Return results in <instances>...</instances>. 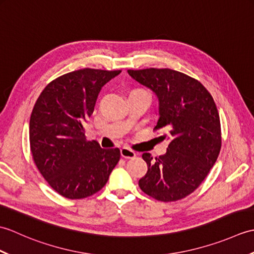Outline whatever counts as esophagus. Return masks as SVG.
<instances>
[{"mask_svg":"<svg viewBox=\"0 0 254 254\" xmlns=\"http://www.w3.org/2000/svg\"><path fill=\"white\" fill-rule=\"evenodd\" d=\"M121 156L123 158L126 159H130V158H134L136 156L135 152L134 150H132L131 148L128 147H122L121 148Z\"/></svg>","mask_w":254,"mask_h":254,"instance_id":"34e87169","label":"esophagus"}]
</instances>
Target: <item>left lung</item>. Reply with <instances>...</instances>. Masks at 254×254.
<instances>
[{
    "label": "left lung",
    "instance_id": "obj_1",
    "mask_svg": "<svg viewBox=\"0 0 254 254\" xmlns=\"http://www.w3.org/2000/svg\"><path fill=\"white\" fill-rule=\"evenodd\" d=\"M157 95L159 118L154 131L165 130L167 153L142 155L147 172L138 186L161 202H175L194 192L216 163L222 147L218 110L208 90L189 75L170 68L127 69Z\"/></svg>",
    "mask_w": 254,
    "mask_h": 254
}]
</instances>
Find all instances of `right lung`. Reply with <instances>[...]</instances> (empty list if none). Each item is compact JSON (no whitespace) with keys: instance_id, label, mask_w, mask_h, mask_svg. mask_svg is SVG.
<instances>
[{"instance_id":"add662e5","label":"right lung","mask_w":254,"mask_h":254,"mask_svg":"<svg viewBox=\"0 0 254 254\" xmlns=\"http://www.w3.org/2000/svg\"><path fill=\"white\" fill-rule=\"evenodd\" d=\"M120 72L77 69L53 79L38 97L29 122L30 152L48 185L64 197L100 191L120 160V149L101 148L84 134L101 87Z\"/></svg>"}]
</instances>
